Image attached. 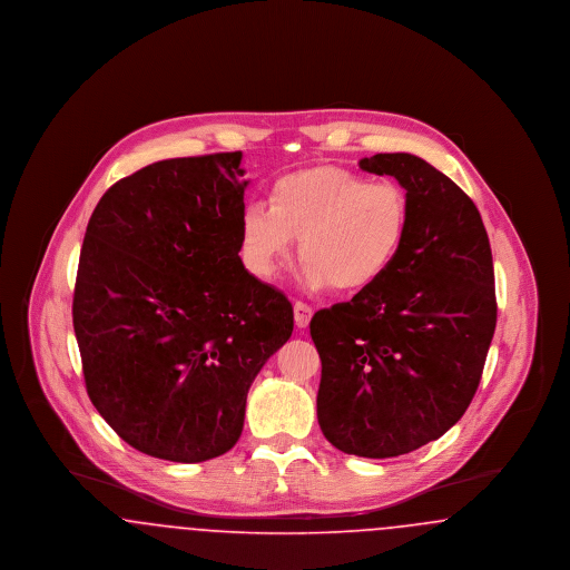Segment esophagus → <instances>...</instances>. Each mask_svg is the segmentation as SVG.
Listing matches in <instances>:
<instances>
[{"mask_svg": "<svg viewBox=\"0 0 570 570\" xmlns=\"http://www.w3.org/2000/svg\"><path fill=\"white\" fill-rule=\"evenodd\" d=\"M312 314H314V309L307 303H303V301L295 303V325L298 328H305V326L309 325Z\"/></svg>", "mask_w": 570, "mask_h": 570, "instance_id": "1", "label": "esophagus"}]
</instances>
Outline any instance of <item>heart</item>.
<instances>
[{
	"instance_id": "1",
	"label": "heart",
	"mask_w": 570,
	"mask_h": 570,
	"mask_svg": "<svg viewBox=\"0 0 570 570\" xmlns=\"http://www.w3.org/2000/svg\"><path fill=\"white\" fill-rule=\"evenodd\" d=\"M269 203H247L242 245L249 269L273 277L298 239L301 277L340 293L372 288L395 265L410 226L406 191L344 168H309L279 177Z\"/></svg>"
}]
</instances>
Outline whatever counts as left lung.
I'll return each instance as SVG.
<instances>
[{"mask_svg": "<svg viewBox=\"0 0 570 570\" xmlns=\"http://www.w3.org/2000/svg\"><path fill=\"white\" fill-rule=\"evenodd\" d=\"M358 166L406 190V244L372 288L316 312L309 333L323 361V434L348 455L384 460L438 440L463 416L498 305L488 230L470 196L412 154Z\"/></svg>", "mask_w": 570, "mask_h": 570, "instance_id": "left-lung-1", "label": "left lung"}]
</instances>
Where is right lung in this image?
I'll list each match as a JSON object with an SVG mask.
<instances>
[{
	"label": "right lung",
	"instance_id": "add662e5",
	"mask_svg": "<svg viewBox=\"0 0 570 570\" xmlns=\"http://www.w3.org/2000/svg\"><path fill=\"white\" fill-rule=\"evenodd\" d=\"M242 151L149 164L89 217L72 323L91 404L136 451H230L249 384L293 333V305L247 272Z\"/></svg>",
	"mask_w": 570,
	"mask_h": 570
}]
</instances>
